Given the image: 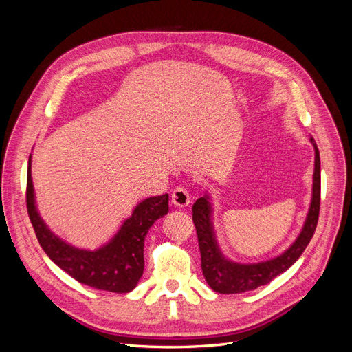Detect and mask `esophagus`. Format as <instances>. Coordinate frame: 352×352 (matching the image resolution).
<instances>
[{
    "mask_svg": "<svg viewBox=\"0 0 352 352\" xmlns=\"http://www.w3.org/2000/svg\"><path fill=\"white\" fill-rule=\"evenodd\" d=\"M172 202L176 207H186L190 202L189 190L185 186H177L172 194Z\"/></svg>",
    "mask_w": 352,
    "mask_h": 352,
    "instance_id": "1",
    "label": "esophagus"
}]
</instances>
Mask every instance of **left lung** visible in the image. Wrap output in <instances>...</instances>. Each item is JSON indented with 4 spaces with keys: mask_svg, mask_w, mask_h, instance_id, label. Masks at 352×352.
Returning a JSON list of instances; mask_svg holds the SVG:
<instances>
[{
    "mask_svg": "<svg viewBox=\"0 0 352 352\" xmlns=\"http://www.w3.org/2000/svg\"><path fill=\"white\" fill-rule=\"evenodd\" d=\"M314 145L316 162H314V182H313V199L308 211L307 221L300 236L294 242L292 247L283 252L280 257L258 264H236L225 260L220 254L214 239V232L211 226V207L207 197H201L192 207V220L197 229L198 245L201 252V269L202 274L212 291L219 294H241L257 289L258 286L270 283L276 276L286 272L291 265L301 257V254L310 243L318 221L320 212V154L311 138Z\"/></svg>",
    "mask_w": 352,
    "mask_h": 352,
    "instance_id": "obj_1",
    "label": "left lung"
}]
</instances>
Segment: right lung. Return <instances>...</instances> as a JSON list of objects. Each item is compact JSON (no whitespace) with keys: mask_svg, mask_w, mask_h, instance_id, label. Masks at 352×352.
<instances>
[{"mask_svg":"<svg viewBox=\"0 0 352 352\" xmlns=\"http://www.w3.org/2000/svg\"><path fill=\"white\" fill-rule=\"evenodd\" d=\"M26 207L38 242L60 269L78 282L116 294L131 292L144 273V241L154 221L168 212V194L151 197L138 206L114 239L98 251H83L65 243L47 229L35 208L30 177L26 184Z\"/></svg>","mask_w":352,"mask_h":352,"instance_id":"right-lung-1","label":"right lung"}]
</instances>
